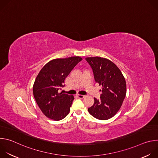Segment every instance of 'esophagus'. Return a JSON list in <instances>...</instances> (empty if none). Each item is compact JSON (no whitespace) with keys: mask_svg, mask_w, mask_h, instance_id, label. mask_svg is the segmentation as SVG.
I'll list each match as a JSON object with an SVG mask.
<instances>
[{"mask_svg":"<svg viewBox=\"0 0 158 158\" xmlns=\"http://www.w3.org/2000/svg\"><path fill=\"white\" fill-rule=\"evenodd\" d=\"M77 96L79 99H83V98L85 97L84 95H81V94H77Z\"/></svg>","mask_w":158,"mask_h":158,"instance_id":"34e87169","label":"esophagus"}]
</instances>
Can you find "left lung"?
I'll use <instances>...</instances> for the list:
<instances>
[{"label": "left lung", "mask_w": 158, "mask_h": 158, "mask_svg": "<svg viewBox=\"0 0 158 158\" xmlns=\"http://www.w3.org/2000/svg\"><path fill=\"white\" fill-rule=\"evenodd\" d=\"M95 81L102 85L100 99L88 108L89 114L100 120L113 117L119 110L126 94L125 79L118 67L110 60L99 57H87Z\"/></svg>", "instance_id": "8db88e82"}]
</instances>
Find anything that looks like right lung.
<instances>
[{"label":"right lung","instance_id":"obj_1","mask_svg":"<svg viewBox=\"0 0 158 158\" xmlns=\"http://www.w3.org/2000/svg\"><path fill=\"white\" fill-rule=\"evenodd\" d=\"M82 60L78 56L54 59L45 65L37 75L33 94L38 106L48 118L59 121L69 114L74 96L59 93V90L64 87L65 79Z\"/></svg>","mask_w":158,"mask_h":158}]
</instances>
